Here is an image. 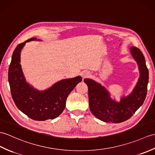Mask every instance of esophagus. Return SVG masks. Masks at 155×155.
Instances as JSON below:
<instances>
[{"instance_id": "34e87169", "label": "esophagus", "mask_w": 155, "mask_h": 155, "mask_svg": "<svg viewBox=\"0 0 155 155\" xmlns=\"http://www.w3.org/2000/svg\"><path fill=\"white\" fill-rule=\"evenodd\" d=\"M82 76L83 78H85V77H87L89 76V73H87V72H85V73H84L83 74H82Z\"/></svg>"}]
</instances>
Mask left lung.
I'll use <instances>...</instances> for the list:
<instances>
[{
  "instance_id": "1",
  "label": "left lung",
  "mask_w": 155,
  "mask_h": 155,
  "mask_svg": "<svg viewBox=\"0 0 155 155\" xmlns=\"http://www.w3.org/2000/svg\"><path fill=\"white\" fill-rule=\"evenodd\" d=\"M130 50L138 64L140 76L131 94L122 97L120 102L110 98L104 86L92 79H84L88 88L90 110L95 117L106 123L118 124L127 120L143 105L146 98L149 71L145 57L141 50L135 47H132Z\"/></svg>"
}]
</instances>
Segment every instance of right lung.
<instances>
[{
    "label": "right lung",
    "mask_w": 155,
    "mask_h": 155,
    "mask_svg": "<svg viewBox=\"0 0 155 155\" xmlns=\"http://www.w3.org/2000/svg\"><path fill=\"white\" fill-rule=\"evenodd\" d=\"M36 40L33 38L17 45L8 69V82L12 99L21 112L37 121L58 117L65 107L66 100L82 77L67 78L56 82L51 87L39 91L28 84L20 64V52L26 43Z\"/></svg>",
    "instance_id": "right-lung-1"
}]
</instances>
